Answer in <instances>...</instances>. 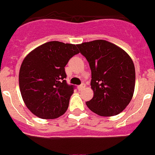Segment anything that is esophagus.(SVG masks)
I'll return each mask as SVG.
<instances>
[{
    "label": "esophagus",
    "instance_id": "obj_1",
    "mask_svg": "<svg viewBox=\"0 0 155 155\" xmlns=\"http://www.w3.org/2000/svg\"><path fill=\"white\" fill-rule=\"evenodd\" d=\"M84 87H85V84L84 83H82L81 84H80V85L78 86V88L80 90H82V89H84Z\"/></svg>",
    "mask_w": 155,
    "mask_h": 155
}]
</instances>
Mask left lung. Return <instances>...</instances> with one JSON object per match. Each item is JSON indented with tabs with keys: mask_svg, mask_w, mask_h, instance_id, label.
<instances>
[{
	"mask_svg": "<svg viewBox=\"0 0 155 155\" xmlns=\"http://www.w3.org/2000/svg\"><path fill=\"white\" fill-rule=\"evenodd\" d=\"M91 71L94 96L86 105L102 116H113L125 109L135 87V68L130 57L108 41L94 40L77 45Z\"/></svg>",
	"mask_w": 155,
	"mask_h": 155,
	"instance_id": "obj_1",
	"label": "left lung"
}]
</instances>
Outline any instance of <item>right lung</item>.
Here are the masks:
<instances>
[{
  "label": "right lung",
  "mask_w": 155,
  "mask_h": 155,
  "mask_svg": "<svg viewBox=\"0 0 155 155\" xmlns=\"http://www.w3.org/2000/svg\"><path fill=\"white\" fill-rule=\"evenodd\" d=\"M79 53L76 45L51 41L35 48L24 59L19 71V87L25 104L41 119L62 116L75 86L65 78V66Z\"/></svg>",
  "instance_id": "add662e5"
}]
</instances>
